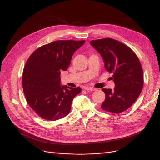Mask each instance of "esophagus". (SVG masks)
Returning <instances> with one entry per match:
<instances>
[{
    "mask_svg": "<svg viewBox=\"0 0 160 160\" xmlns=\"http://www.w3.org/2000/svg\"><path fill=\"white\" fill-rule=\"evenodd\" d=\"M84 89L86 90H89V91H94V90H96V88H91V87H85Z\"/></svg>",
    "mask_w": 160,
    "mask_h": 160,
    "instance_id": "34e87169",
    "label": "esophagus"
}]
</instances>
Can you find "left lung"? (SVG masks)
<instances>
[{
    "label": "left lung",
    "mask_w": 160,
    "mask_h": 160,
    "mask_svg": "<svg viewBox=\"0 0 160 160\" xmlns=\"http://www.w3.org/2000/svg\"><path fill=\"white\" fill-rule=\"evenodd\" d=\"M103 58L105 70L112 73L114 90L103 88L105 101L101 108L112 113L127 110L134 103L143 87L142 68L134 51L123 43L112 38L90 42Z\"/></svg>",
    "instance_id": "obj_1"
}]
</instances>
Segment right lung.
I'll list each match as a JSON object with an SVG mask.
<instances>
[{
	"instance_id": "obj_1",
	"label": "right lung",
	"mask_w": 160,
	"mask_h": 160,
	"mask_svg": "<svg viewBox=\"0 0 160 160\" xmlns=\"http://www.w3.org/2000/svg\"><path fill=\"white\" fill-rule=\"evenodd\" d=\"M85 40H58L44 45L29 57L22 72L26 100L41 118L54 121L69 114L80 87L60 85V72L70 64L75 51Z\"/></svg>"
}]
</instances>
